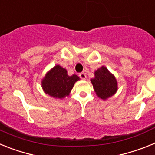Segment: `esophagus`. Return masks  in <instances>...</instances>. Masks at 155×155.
I'll use <instances>...</instances> for the list:
<instances>
[{"instance_id": "esophagus-1", "label": "esophagus", "mask_w": 155, "mask_h": 155, "mask_svg": "<svg viewBox=\"0 0 155 155\" xmlns=\"http://www.w3.org/2000/svg\"><path fill=\"white\" fill-rule=\"evenodd\" d=\"M79 77H80L81 79H83V80L86 79V74L84 73H83V72H82V73L79 74Z\"/></svg>"}]
</instances>
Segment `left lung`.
I'll return each instance as SVG.
<instances>
[{
  "instance_id": "1",
  "label": "left lung",
  "mask_w": 155,
  "mask_h": 155,
  "mask_svg": "<svg viewBox=\"0 0 155 155\" xmlns=\"http://www.w3.org/2000/svg\"><path fill=\"white\" fill-rule=\"evenodd\" d=\"M94 91L102 99L113 96L117 91V81L115 77L105 67L94 72V78L91 80Z\"/></svg>"
}]
</instances>
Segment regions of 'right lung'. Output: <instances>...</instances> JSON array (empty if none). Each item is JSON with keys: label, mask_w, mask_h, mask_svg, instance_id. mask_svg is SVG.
Masks as SVG:
<instances>
[{"label": "right lung", "mask_w": 155, "mask_h": 155, "mask_svg": "<svg viewBox=\"0 0 155 155\" xmlns=\"http://www.w3.org/2000/svg\"><path fill=\"white\" fill-rule=\"evenodd\" d=\"M78 80L79 78L76 74L68 76L66 69L57 65L42 79V87L45 92L50 96L63 98L69 94Z\"/></svg>", "instance_id": "obj_1"}]
</instances>
